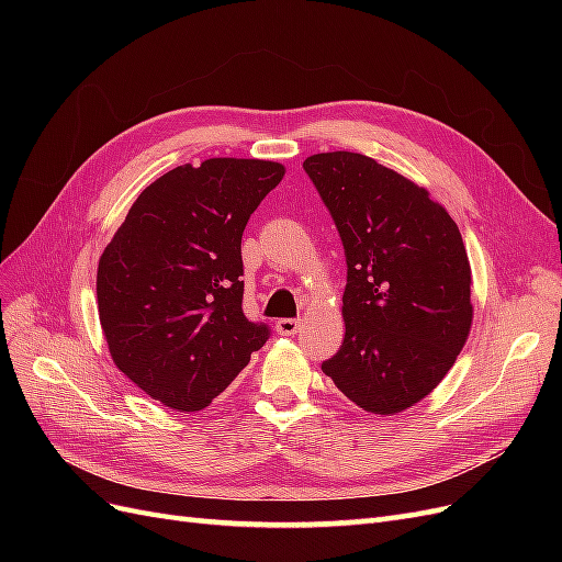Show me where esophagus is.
I'll return each instance as SVG.
<instances>
[{
  "instance_id": "obj_1",
  "label": "esophagus",
  "mask_w": 562,
  "mask_h": 562,
  "mask_svg": "<svg viewBox=\"0 0 562 562\" xmlns=\"http://www.w3.org/2000/svg\"><path fill=\"white\" fill-rule=\"evenodd\" d=\"M300 318H279L277 321V333L279 335H295V333H300Z\"/></svg>"
}]
</instances>
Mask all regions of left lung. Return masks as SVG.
<instances>
[{
    "instance_id": "1",
    "label": "left lung",
    "mask_w": 562,
    "mask_h": 562,
    "mask_svg": "<svg viewBox=\"0 0 562 562\" xmlns=\"http://www.w3.org/2000/svg\"><path fill=\"white\" fill-rule=\"evenodd\" d=\"M302 166L347 255L345 339L321 370L366 413H403L467 345L473 281L462 234L429 190L366 155L323 151Z\"/></svg>"
}]
</instances>
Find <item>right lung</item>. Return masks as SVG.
I'll use <instances>...</instances> for the list:
<instances>
[{"mask_svg": "<svg viewBox=\"0 0 562 562\" xmlns=\"http://www.w3.org/2000/svg\"><path fill=\"white\" fill-rule=\"evenodd\" d=\"M283 176L265 159L182 164L143 190L100 255L112 361L171 411H203L267 342V326L241 310V236Z\"/></svg>", "mask_w": 562, "mask_h": 562, "instance_id": "1", "label": "right lung"}]
</instances>
